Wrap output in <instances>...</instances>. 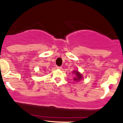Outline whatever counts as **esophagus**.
I'll return each instance as SVG.
<instances>
[{"instance_id":"obj_1","label":"esophagus","mask_w":123,"mask_h":123,"mask_svg":"<svg viewBox=\"0 0 123 123\" xmlns=\"http://www.w3.org/2000/svg\"><path fill=\"white\" fill-rule=\"evenodd\" d=\"M56 68H58V69H62V67H58V66H56Z\"/></svg>"}]
</instances>
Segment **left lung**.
Masks as SVG:
<instances>
[{
    "mask_svg": "<svg viewBox=\"0 0 123 123\" xmlns=\"http://www.w3.org/2000/svg\"><path fill=\"white\" fill-rule=\"evenodd\" d=\"M74 73H75V75H76V77H77L75 79H74V80H80V79H81L82 76H81V75L80 74V73H79V72H78V71H74Z\"/></svg>",
    "mask_w": 123,
    "mask_h": 123,
    "instance_id": "left-lung-1",
    "label": "left lung"
}]
</instances>
